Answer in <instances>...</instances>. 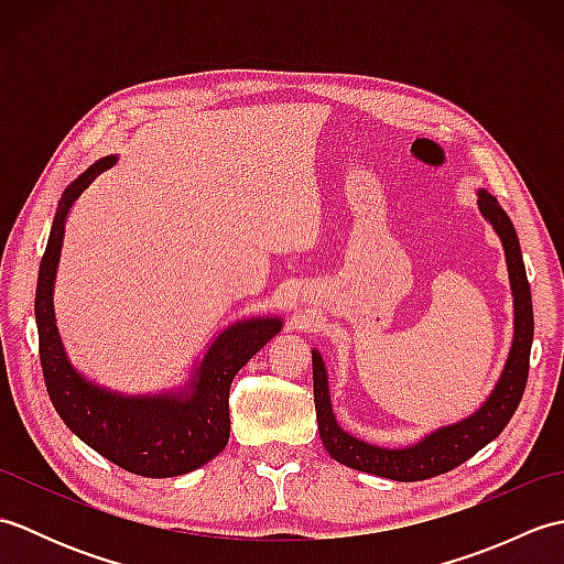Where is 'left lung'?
Here are the masks:
<instances>
[{
  "mask_svg": "<svg viewBox=\"0 0 564 564\" xmlns=\"http://www.w3.org/2000/svg\"><path fill=\"white\" fill-rule=\"evenodd\" d=\"M475 194L477 208H480L482 218L492 225L501 249H505L509 271V289L513 297V337L505 368H501L495 388L489 390L485 402L473 414L453 424L431 429L429 434L410 443V446H378V443L354 436L351 431H346L337 422V414H334L332 406L325 358H322L317 349H313V386L319 438L332 458L341 465L398 482L429 480V477L448 473L467 458H473L477 451H482L487 443H492L505 431L509 419L517 412L525 380H529V358L533 344L531 285L529 279H525L521 245L509 215L489 191L477 188Z\"/></svg>",
  "mask_w": 564,
  "mask_h": 564,
  "instance_id": "obj_1",
  "label": "left lung"
}]
</instances>
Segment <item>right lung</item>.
Returning <instances> with one entry per match:
<instances>
[{
	"mask_svg": "<svg viewBox=\"0 0 564 564\" xmlns=\"http://www.w3.org/2000/svg\"><path fill=\"white\" fill-rule=\"evenodd\" d=\"M118 154L89 164L57 203L39 269L35 325L47 394L72 434L128 473L176 477L213 460L230 438V382L263 344L283 329L281 315L235 319L220 329L182 386L158 392H118L84 376L69 361L55 322V275L63 254L67 215Z\"/></svg>",
	"mask_w": 564,
	"mask_h": 564,
	"instance_id": "obj_1",
	"label": "right lung"
}]
</instances>
